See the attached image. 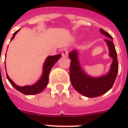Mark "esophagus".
Returning a JSON list of instances; mask_svg holds the SVG:
<instances>
[{"label": "esophagus", "mask_w": 128, "mask_h": 128, "mask_svg": "<svg viewBox=\"0 0 128 128\" xmlns=\"http://www.w3.org/2000/svg\"><path fill=\"white\" fill-rule=\"evenodd\" d=\"M62 55L64 57H67L68 56V50L66 49H64L62 51Z\"/></svg>", "instance_id": "1"}]
</instances>
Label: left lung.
Listing matches in <instances>:
<instances>
[{
	"mask_svg": "<svg viewBox=\"0 0 128 128\" xmlns=\"http://www.w3.org/2000/svg\"><path fill=\"white\" fill-rule=\"evenodd\" d=\"M100 33L106 36L105 40L109 49V56L112 59L109 72L100 77H91L82 70L78 60V51L73 50L69 53L70 62V79L72 84L79 94L88 98H95L106 94L112 88L118 72V62L117 53L112 36L103 29L100 30Z\"/></svg>",
	"mask_w": 128,
	"mask_h": 128,
	"instance_id": "8db88e82",
	"label": "left lung"
}]
</instances>
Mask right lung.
I'll list each match as a JSON object with an SVG mask.
<instances>
[{
  "label": "right lung",
  "instance_id": "1",
  "mask_svg": "<svg viewBox=\"0 0 128 128\" xmlns=\"http://www.w3.org/2000/svg\"><path fill=\"white\" fill-rule=\"evenodd\" d=\"M19 30H17L16 32L13 34L11 40L15 38L16 34L18 32ZM61 56H62L61 54H56V55L54 56H48L46 58L44 63V65H43V73H42V76L36 84H34L32 86H19L16 85L6 74L7 78H8V79L10 82V83L11 84L12 86L18 91H20L22 94H23L34 95L39 94V93L42 92V90H44L46 88V86H47L48 82H49V74H50V72L51 68H52V66L54 65L56 62L60 60Z\"/></svg>",
  "mask_w": 128,
  "mask_h": 128
}]
</instances>
